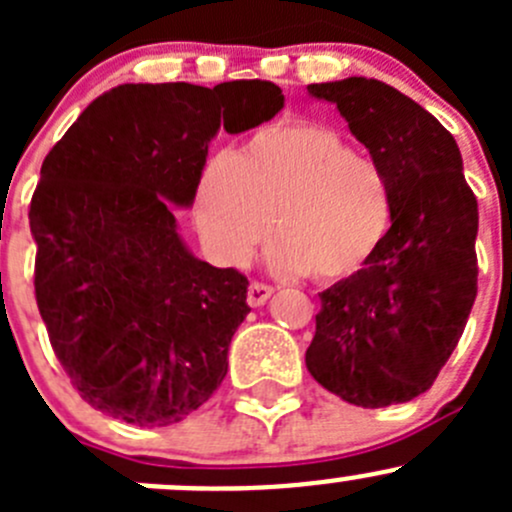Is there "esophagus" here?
Listing matches in <instances>:
<instances>
[{"label": "esophagus", "mask_w": 512, "mask_h": 512, "mask_svg": "<svg viewBox=\"0 0 512 512\" xmlns=\"http://www.w3.org/2000/svg\"><path fill=\"white\" fill-rule=\"evenodd\" d=\"M272 292L275 289L265 285V282H252L250 289H247V302H250V307H262L272 297Z\"/></svg>", "instance_id": "1"}]
</instances>
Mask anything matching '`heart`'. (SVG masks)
<instances>
[{"label":"heart","mask_w":512,"mask_h":512,"mask_svg":"<svg viewBox=\"0 0 512 512\" xmlns=\"http://www.w3.org/2000/svg\"><path fill=\"white\" fill-rule=\"evenodd\" d=\"M193 218L223 265H245L275 223V270L337 282L381 247L391 195L384 173L337 131L285 123L257 131L237 156L218 153L203 165Z\"/></svg>","instance_id":"obj_1"}]
</instances>
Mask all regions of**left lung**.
<instances>
[{"mask_svg":"<svg viewBox=\"0 0 512 512\" xmlns=\"http://www.w3.org/2000/svg\"><path fill=\"white\" fill-rule=\"evenodd\" d=\"M337 106L391 195V227L369 265L319 294L304 361L327 391L361 409L431 389L478 292V200L458 143L414 98L364 76L307 86Z\"/></svg>","mask_w":512,"mask_h":512,"instance_id":"obj_1","label":"left lung"}]
</instances>
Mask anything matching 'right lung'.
I'll return each instance as SVG.
<instances>
[{
	"label": "right lung",
	"instance_id": "add662e5",
	"mask_svg": "<svg viewBox=\"0 0 512 512\" xmlns=\"http://www.w3.org/2000/svg\"><path fill=\"white\" fill-rule=\"evenodd\" d=\"M282 106L280 86L257 79L123 84L91 101L44 158L29 210L36 304L94 409L170 426L223 384L250 282L198 260L169 205H193L220 126L250 131Z\"/></svg>",
	"mask_w": 512,
	"mask_h": 512
}]
</instances>
